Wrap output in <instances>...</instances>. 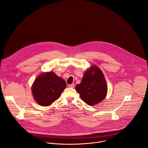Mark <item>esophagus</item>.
Segmentation results:
<instances>
[{
	"mask_svg": "<svg viewBox=\"0 0 148 148\" xmlns=\"http://www.w3.org/2000/svg\"><path fill=\"white\" fill-rule=\"evenodd\" d=\"M74 87H75V84H71L68 85V87H70V88H73Z\"/></svg>",
	"mask_w": 148,
	"mask_h": 148,
	"instance_id": "obj_1",
	"label": "esophagus"
}]
</instances>
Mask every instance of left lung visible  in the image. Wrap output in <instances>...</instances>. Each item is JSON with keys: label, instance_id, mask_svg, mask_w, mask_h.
Masks as SVG:
<instances>
[{"label": "left lung", "instance_id": "obj_1", "mask_svg": "<svg viewBox=\"0 0 148 148\" xmlns=\"http://www.w3.org/2000/svg\"><path fill=\"white\" fill-rule=\"evenodd\" d=\"M76 90L82 100L90 106L97 104L105 98L107 92V84L99 68L94 65L87 70L80 84L76 85Z\"/></svg>", "mask_w": 148, "mask_h": 148}]
</instances>
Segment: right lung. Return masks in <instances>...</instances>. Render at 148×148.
<instances>
[{"instance_id":"right-lung-1","label":"right lung","mask_w":148,"mask_h":148,"mask_svg":"<svg viewBox=\"0 0 148 148\" xmlns=\"http://www.w3.org/2000/svg\"><path fill=\"white\" fill-rule=\"evenodd\" d=\"M66 87L64 79L49 72L42 73L36 79L32 86V92L40 105L48 106L60 97Z\"/></svg>"}]
</instances>
